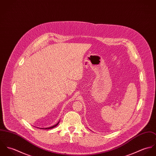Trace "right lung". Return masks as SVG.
Returning a JSON list of instances; mask_svg holds the SVG:
<instances>
[{"label":"right lung","instance_id":"right-lung-1","mask_svg":"<svg viewBox=\"0 0 156 156\" xmlns=\"http://www.w3.org/2000/svg\"><path fill=\"white\" fill-rule=\"evenodd\" d=\"M59 121H58V122L57 124H56L55 125H54V126H51V127H47V128H39V129H51L55 127L56 126H57L59 124Z\"/></svg>","mask_w":156,"mask_h":156}]
</instances>
